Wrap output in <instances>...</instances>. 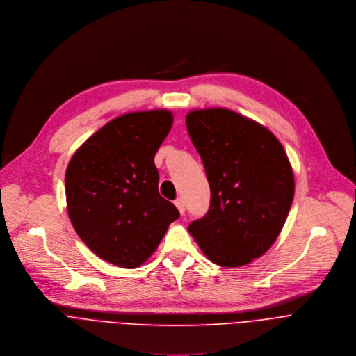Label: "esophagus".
<instances>
[{
	"label": "esophagus",
	"instance_id": "1",
	"mask_svg": "<svg viewBox=\"0 0 356 356\" xmlns=\"http://www.w3.org/2000/svg\"><path fill=\"white\" fill-rule=\"evenodd\" d=\"M175 206H177V209H178V211L181 213V215H184V213H185V202H184V199L178 197L175 200Z\"/></svg>",
	"mask_w": 356,
	"mask_h": 356
}]
</instances>
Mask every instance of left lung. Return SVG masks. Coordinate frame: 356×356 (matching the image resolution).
<instances>
[{
  "label": "left lung",
  "instance_id": "left-lung-1",
  "mask_svg": "<svg viewBox=\"0 0 356 356\" xmlns=\"http://www.w3.org/2000/svg\"><path fill=\"white\" fill-rule=\"evenodd\" d=\"M185 120L210 186L207 213L188 230L211 262L247 265L286 222L295 196L288 154L268 127L232 109H193Z\"/></svg>",
  "mask_w": 356,
  "mask_h": 356
}]
</instances>
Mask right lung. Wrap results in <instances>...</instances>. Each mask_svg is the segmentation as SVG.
I'll list each match as a JSON object with an SVG mask.
<instances>
[{
    "mask_svg": "<svg viewBox=\"0 0 356 356\" xmlns=\"http://www.w3.org/2000/svg\"><path fill=\"white\" fill-rule=\"evenodd\" d=\"M168 109L113 118L77 149L65 170L71 225L101 259L143 265L157 250L178 209L159 193L154 156L168 136Z\"/></svg>",
    "mask_w": 356,
    "mask_h": 356,
    "instance_id": "right-lung-1",
    "label": "right lung"
}]
</instances>
